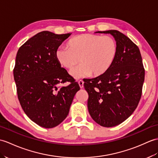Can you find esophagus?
Returning a JSON list of instances; mask_svg holds the SVG:
<instances>
[{"mask_svg":"<svg viewBox=\"0 0 158 158\" xmlns=\"http://www.w3.org/2000/svg\"><path fill=\"white\" fill-rule=\"evenodd\" d=\"M78 83H79V85L80 88H83V83H84V82L82 80H80V81H78Z\"/></svg>","mask_w":158,"mask_h":158,"instance_id":"34e87169","label":"esophagus"}]
</instances>
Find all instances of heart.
Segmentation results:
<instances>
[{"label":"heart","instance_id":"1","mask_svg":"<svg viewBox=\"0 0 158 158\" xmlns=\"http://www.w3.org/2000/svg\"><path fill=\"white\" fill-rule=\"evenodd\" d=\"M67 46V48H58L55 56L58 64L67 70H71L80 61L81 64L71 71L75 79L104 75L110 69L118 54L116 40L108 35H79L69 40Z\"/></svg>","mask_w":158,"mask_h":158}]
</instances>
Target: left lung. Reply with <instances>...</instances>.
I'll return each instance as SVG.
<instances>
[{"mask_svg": "<svg viewBox=\"0 0 158 158\" xmlns=\"http://www.w3.org/2000/svg\"><path fill=\"white\" fill-rule=\"evenodd\" d=\"M110 34L118 45V54L104 75L84 81L89 98L87 107L95 122L112 127L124 122L137 107L141 97L145 69L138 46L117 30L97 31Z\"/></svg>", "mask_w": 158, "mask_h": 158, "instance_id": "left-lung-1", "label": "left lung"}]
</instances>
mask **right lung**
<instances>
[{"mask_svg":"<svg viewBox=\"0 0 158 158\" xmlns=\"http://www.w3.org/2000/svg\"><path fill=\"white\" fill-rule=\"evenodd\" d=\"M71 34L41 31L24 43L17 53L13 75L21 108L33 122L46 129L58 126L66 118L80 89L55 56L58 47ZM65 82L70 84L58 86Z\"/></svg>","mask_w":158,"mask_h":158,"instance_id":"obj_1","label":"right lung"}]
</instances>
